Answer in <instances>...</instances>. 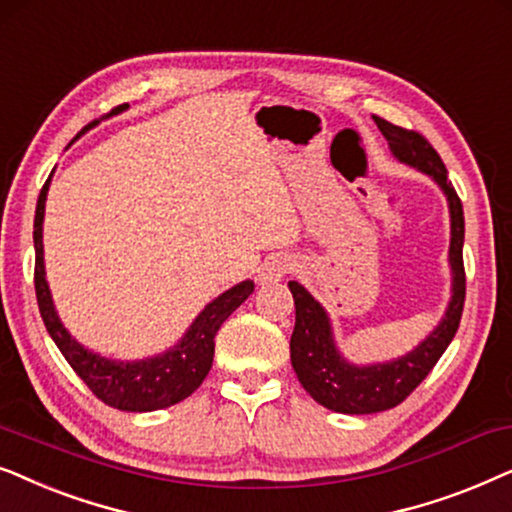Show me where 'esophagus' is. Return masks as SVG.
<instances>
[{"mask_svg": "<svg viewBox=\"0 0 512 512\" xmlns=\"http://www.w3.org/2000/svg\"><path fill=\"white\" fill-rule=\"evenodd\" d=\"M290 271H292V260L288 255H271L260 267V283L262 285L278 283L285 274H290Z\"/></svg>", "mask_w": 512, "mask_h": 512, "instance_id": "esophagus-1", "label": "esophagus"}]
</instances>
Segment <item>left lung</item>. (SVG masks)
<instances>
[{
    "instance_id": "obj_1",
    "label": "left lung",
    "mask_w": 512,
    "mask_h": 512,
    "mask_svg": "<svg viewBox=\"0 0 512 512\" xmlns=\"http://www.w3.org/2000/svg\"><path fill=\"white\" fill-rule=\"evenodd\" d=\"M388 140L393 156L407 166L421 170L438 182L449 203L452 217V241H449V267H452V299L440 325L407 356L391 363L353 365L339 353L332 337L330 318L323 306L313 299L297 281L288 288L295 299V330L290 337L292 370L299 384L316 403L342 414H374L400 405L428 377L442 353L459 330L463 302H466V271H463V206L447 168L431 142L417 131L374 119Z\"/></svg>"
}]
</instances>
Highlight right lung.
<instances>
[{
	"mask_svg": "<svg viewBox=\"0 0 512 512\" xmlns=\"http://www.w3.org/2000/svg\"><path fill=\"white\" fill-rule=\"evenodd\" d=\"M126 107L128 105H121L114 112H121ZM49 182L51 177L39 192L37 213H34V250H37L34 290H37L39 313H42L46 330H49L60 353L72 365V370L84 379V384L91 388L95 398H100L109 407H117L121 412H154L189 398L213 367L217 330L252 295L255 283L243 281L231 290L222 292L196 316L192 327L180 339V344L161 353V356L135 360V363L102 358L98 353L84 349L65 330L56 313V306H53L49 283H46L42 224Z\"/></svg>",
	"mask_w": 512,
	"mask_h": 512,
	"instance_id": "add662e5",
	"label": "right lung"
}]
</instances>
